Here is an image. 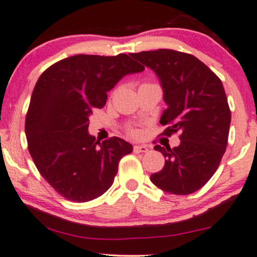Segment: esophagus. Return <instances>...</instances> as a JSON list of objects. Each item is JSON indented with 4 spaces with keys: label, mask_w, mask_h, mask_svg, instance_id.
Segmentation results:
<instances>
[{
    "label": "esophagus",
    "mask_w": 257,
    "mask_h": 257,
    "mask_svg": "<svg viewBox=\"0 0 257 257\" xmlns=\"http://www.w3.org/2000/svg\"><path fill=\"white\" fill-rule=\"evenodd\" d=\"M148 151H149V147H147V145H135L134 147L135 154H143V153H148Z\"/></svg>",
    "instance_id": "1"
}]
</instances>
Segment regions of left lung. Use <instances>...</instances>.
Listing matches in <instances>:
<instances>
[{
	"label": "left lung",
	"instance_id": "obj_1",
	"mask_svg": "<svg viewBox=\"0 0 257 257\" xmlns=\"http://www.w3.org/2000/svg\"><path fill=\"white\" fill-rule=\"evenodd\" d=\"M160 80L167 109L160 122L169 137L180 134V145L155 150L166 158L163 169L150 176L164 192L187 195L200 189L216 173L225 153L231 113L223 83L201 61L188 53L160 49L131 53Z\"/></svg>",
	"mask_w": 257,
	"mask_h": 257
}]
</instances>
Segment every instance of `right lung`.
Here are the masks:
<instances>
[{
    "label": "right lung",
    "instance_id": "1",
    "mask_svg": "<svg viewBox=\"0 0 257 257\" xmlns=\"http://www.w3.org/2000/svg\"><path fill=\"white\" fill-rule=\"evenodd\" d=\"M143 70L123 53L76 55L40 75L25 123L28 150L41 176L68 200L85 202L102 195L113 185L119 161L134 150L118 137L95 141L88 126L114 85Z\"/></svg>",
    "mask_w": 257,
    "mask_h": 257
}]
</instances>
